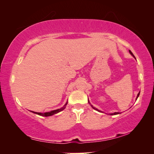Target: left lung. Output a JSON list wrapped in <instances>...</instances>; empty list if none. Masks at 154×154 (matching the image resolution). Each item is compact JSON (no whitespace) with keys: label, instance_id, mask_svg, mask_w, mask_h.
Listing matches in <instances>:
<instances>
[{"label":"left lung","instance_id":"8db88e82","mask_svg":"<svg viewBox=\"0 0 154 154\" xmlns=\"http://www.w3.org/2000/svg\"><path fill=\"white\" fill-rule=\"evenodd\" d=\"M129 52H130V54H131V55L132 56H133L134 57V58H135V57H134V56L133 55V54H132V51H130V50H129ZM135 59H136V58H135ZM139 94H140V92H139V94H137V98H136V100H137V99L138 98V97H139ZM88 103H89V104H90V103L89 102V101H88ZM90 105H91V106H92V107L94 109H95V110H96V111H99V112H102V111H100V110H98V109H96V108H95V107H94V106L92 105H91V104H90ZM117 114H119V112H115V113H110V115H111V116H112V115H117Z\"/></svg>","mask_w":154,"mask_h":154}]
</instances>
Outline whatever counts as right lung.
I'll return each instance as SVG.
<instances>
[{
    "label": "right lung",
    "instance_id": "right-lung-1",
    "mask_svg": "<svg viewBox=\"0 0 154 154\" xmlns=\"http://www.w3.org/2000/svg\"><path fill=\"white\" fill-rule=\"evenodd\" d=\"M67 103H66V104H65L63 107H62V108H60V109H56V110L51 111H50V112H45V113H38V112H34V111H31V112H32V113H35V114L39 115V116H44V117L51 116H53V115H54V114L59 113V112H60V111H62V110H64V109H65V107H66V105H67Z\"/></svg>",
    "mask_w": 154,
    "mask_h": 154
}]
</instances>
